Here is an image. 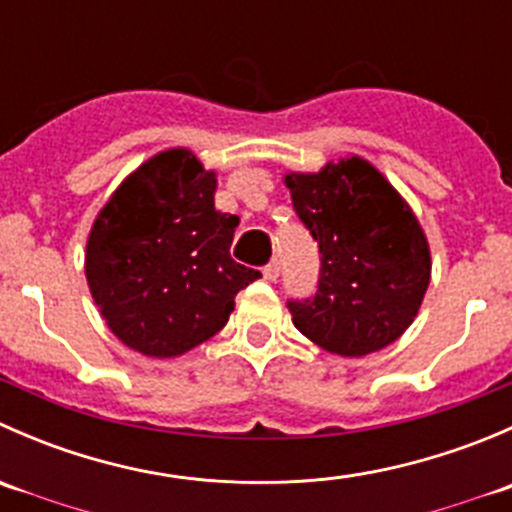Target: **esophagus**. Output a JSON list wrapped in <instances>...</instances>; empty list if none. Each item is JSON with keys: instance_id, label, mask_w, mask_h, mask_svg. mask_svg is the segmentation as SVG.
<instances>
[{"instance_id": "obj_1", "label": "esophagus", "mask_w": 512, "mask_h": 512, "mask_svg": "<svg viewBox=\"0 0 512 512\" xmlns=\"http://www.w3.org/2000/svg\"><path fill=\"white\" fill-rule=\"evenodd\" d=\"M262 275H265L267 282H277V277H280V262L272 260L270 265H267L265 270H262Z\"/></svg>"}]
</instances>
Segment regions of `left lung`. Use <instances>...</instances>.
<instances>
[{
  "instance_id": "obj_1",
  "label": "left lung",
  "mask_w": 512,
  "mask_h": 512,
  "mask_svg": "<svg viewBox=\"0 0 512 512\" xmlns=\"http://www.w3.org/2000/svg\"><path fill=\"white\" fill-rule=\"evenodd\" d=\"M285 185L322 255L317 294L287 302L294 327L339 356L394 344L431 282V250L414 210L359 156L319 173H287Z\"/></svg>"
}]
</instances>
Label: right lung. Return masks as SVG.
Segmentation results:
<instances>
[{
  "label": "right lung",
  "instance_id": "add662e5",
  "mask_svg": "<svg viewBox=\"0 0 512 512\" xmlns=\"http://www.w3.org/2000/svg\"><path fill=\"white\" fill-rule=\"evenodd\" d=\"M215 170L188 148L138 165L86 242V282L108 329L133 352L170 359L220 332L257 270L230 257L237 215L215 210Z\"/></svg>",
  "mask_w": 512,
  "mask_h": 512
}]
</instances>
